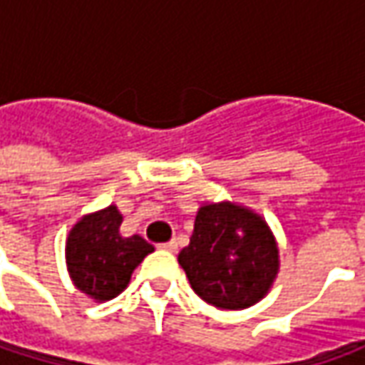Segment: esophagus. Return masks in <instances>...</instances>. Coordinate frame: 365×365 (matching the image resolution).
Returning a JSON list of instances; mask_svg holds the SVG:
<instances>
[{"label": "esophagus", "mask_w": 365, "mask_h": 365, "mask_svg": "<svg viewBox=\"0 0 365 365\" xmlns=\"http://www.w3.org/2000/svg\"><path fill=\"white\" fill-rule=\"evenodd\" d=\"M158 247H160V250H166V252H176V250H178V242H175V240H173V242L160 244Z\"/></svg>", "instance_id": "1"}]
</instances>
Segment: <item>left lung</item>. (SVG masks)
I'll return each instance as SVG.
<instances>
[{"mask_svg":"<svg viewBox=\"0 0 365 365\" xmlns=\"http://www.w3.org/2000/svg\"><path fill=\"white\" fill-rule=\"evenodd\" d=\"M178 264L192 290L221 311L259 302L280 270V252L266 219L232 201L203 203Z\"/></svg>","mask_w":365,"mask_h":365,"instance_id":"left-lung-1","label":"left lung"}]
</instances>
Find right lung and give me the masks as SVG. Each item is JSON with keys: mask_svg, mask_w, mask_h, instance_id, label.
<instances>
[{"mask_svg": "<svg viewBox=\"0 0 365 365\" xmlns=\"http://www.w3.org/2000/svg\"><path fill=\"white\" fill-rule=\"evenodd\" d=\"M123 215L115 205L93 211L78 219L66 235V270L73 284L95 302L121 294L133 270L154 245L140 235H121Z\"/></svg>", "mask_w": 365, "mask_h": 365, "instance_id": "1", "label": "right lung"}]
</instances>
